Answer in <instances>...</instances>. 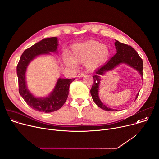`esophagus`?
<instances>
[{
  "mask_svg": "<svg viewBox=\"0 0 159 159\" xmlns=\"http://www.w3.org/2000/svg\"><path fill=\"white\" fill-rule=\"evenodd\" d=\"M84 76V74L83 73H80L78 75V78H81V77H83Z\"/></svg>",
  "mask_w": 159,
  "mask_h": 159,
  "instance_id": "esophagus-1",
  "label": "esophagus"
}]
</instances>
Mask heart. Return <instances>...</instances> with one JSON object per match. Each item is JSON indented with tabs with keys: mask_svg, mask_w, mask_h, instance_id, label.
<instances>
[{
	"mask_svg": "<svg viewBox=\"0 0 159 159\" xmlns=\"http://www.w3.org/2000/svg\"><path fill=\"white\" fill-rule=\"evenodd\" d=\"M109 54L107 46L98 41L92 40L73 45L71 59H65L64 62L68 66L84 62L87 68L95 69L107 61Z\"/></svg>",
	"mask_w": 159,
	"mask_h": 159,
	"instance_id": "heart-1",
	"label": "heart"
}]
</instances>
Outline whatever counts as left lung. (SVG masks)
<instances>
[{
	"instance_id": "obj_1",
	"label": "left lung",
	"mask_w": 159,
	"mask_h": 159,
	"mask_svg": "<svg viewBox=\"0 0 159 159\" xmlns=\"http://www.w3.org/2000/svg\"><path fill=\"white\" fill-rule=\"evenodd\" d=\"M115 46L117 49V54H115L107 63L96 70L95 75L93 76V84L90 90L93 100L97 104V106L107 111H117V110L107 107L106 105L103 104L99 99L98 92L100 81V75H103L106 72L111 70L120 63H125L136 69L140 73L142 77H143V62L137 52L131 46L122 43L117 40L115 42ZM138 95L139 93L137 94L136 99L138 98Z\"/></svg>"
}]
</instances>
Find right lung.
I'll return each instance as SVG.
<instances>
[{
    "label": "right lung",
    "instance_id": "add662e5",
    "mask_svg": "<svg viewBox=\"0 0 159 159\" xmlns=\"http://www.w3.org/2000/svg\"><path fill=\"white\" fill-rule=\"evenodd\" d=\"M57 45L56 37L44 39L26 49L17 65L19 93L29 106L37 111L48 113L61 109L67 98L70 84L75 80V78L59 79L54 91L46 98H35L27 89L25 73L28 64L37 56L49 54V52H56Z\"/></svg>",
    "mask_w": 159,
    "mask_h": 159
}]
</instances>
